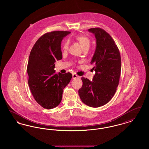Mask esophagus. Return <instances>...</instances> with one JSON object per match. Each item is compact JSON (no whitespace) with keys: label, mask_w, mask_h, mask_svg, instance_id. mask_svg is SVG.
<instances>
[{"label":"esophagus","mask_w":149,"mask_h":149,"mask_svg":"<svg viewBox=\"0 0 149 149\" xmlns=\"http://www.w3.org/2000/svg\"><path fill=\"white\" fill-rule=\"evenodd\" d=\"M78 78V76L77 75L75 74H72V78L73 79H76V78Z\"/></svg>","instance_id":"34e87169"}]
</instances>
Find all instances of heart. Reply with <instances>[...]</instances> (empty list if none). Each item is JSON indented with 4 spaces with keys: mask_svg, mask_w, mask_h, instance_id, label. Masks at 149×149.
Returning a JSON list of instances; mask_svg holds the SVG:
<instances>
[{
    "mask_svg": "<svg viewBox=\"0 0 149 149\" xmlns=\"http://www.w3.org/2000/svg\"><path fill=\"white\" fill-rule=\"evenodd\" d=\"M76 40L79 41V42L81 44L83 49L85 48H89L90 46L91 40L87 36L84 35H78L75 37ZM69 42L68 41H65L63 45V50L66 51L68 49Z\"/></svg>",
    "mask_w": 149,
    "mask_h": 149,
    "instance_id": "obj_1",
    "label": "heart"
}]
</instances>
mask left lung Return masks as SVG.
Masks as SVG:
<instances>
[{
    "label": "left lung",
    "mask_w": 149,
    "mask_h": 149,
    "mask_svg": "<svg viewBox=\"0 0 149 149\" xmlns=\"http://www.w3.org/2000/svg\"><path fill=\"white\" fill-rule=\"evenodd\" d=\"M88 31L96 38V49L91 61L95 74L92 81L81 78L83 85L78 92L84 104L95 108L107 104L116 92L120 78L121 58L117 45L106 31L99 27Z\"/></svg>",
    "instance_id": "left-lung-1"
}]
</instances>
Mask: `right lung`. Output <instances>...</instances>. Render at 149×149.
<instances>
[{
	"label": "right lung",
	"instance_id": "add662e5",
	"mask_svg": "<svg viewBox=\"0 0 149 149\" xmlns=\"http://www.w3.org/2000/svg\"><path fill=\"white\" fill-rule=\"evenodd\" d=\"M69 31H55L41 36L31 51L27 71L33 98L43 108L50 109L62 99L64 88L72 78L70 72L57 74L55 62L62 59L61 42Z\"/></svg>",
	"mask_w": 149,
	"mask_h": 149
}]
</instances>
